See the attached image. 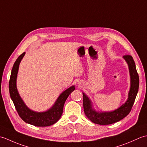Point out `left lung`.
<instances>
[{
  "mask_svg": "<svg viewBox=\"0 0 147 147\" xmlns=\"http://www.w3.org/2000/svg\"><path fill=\"white\" fill-rule=\"evenodd\" d=\"M128 65L131 86L128 93V98L127 101L120 107L111 112H96L92 108V102L85 93L83 95V109L86 116L93 123L107 125L119 121L129 114L135 102L139 88V76L137 73L135 61L131 55H126L123 56Z\"/></svg>",
  "mask_w": 147,
  "mask_h": 147,
  "instance_id": "obj_1",
  "label": "left lung"
}]
</instances>
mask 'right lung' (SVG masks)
Listing matches in <instances>:
<instances>
[{
  "label": "right lung",
  "instance_id": "right-lung-1",
  "mask_svg": "<svg viewBox=\"0 0 147 147\" xmlns=\"http://www.w3.org/2000/svg\"><path fill=\"white\" fill-rule=\"evenodd\" d=\"M24 54L25 52H23L19 56L12 69L9 83V89L11 98L14 103L19 115L25 123L40 127L51 126L57 123L61 118L63 112L64 103L70 93L75 89V86H72L62 92L55 101L54 105L48 111L42 112L32 111L27 107L21 98L16 87V79L19 65Z\"/></svg>",
  "mask_w": 147,
  "mask_h": 147
}]
</instances>
